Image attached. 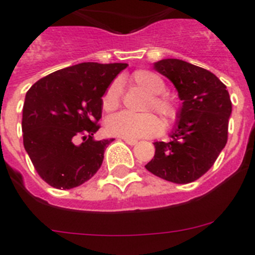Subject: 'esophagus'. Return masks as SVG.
Here are the masks:
<instances>
[{
	"label": "esophagus",
	"mask_w": 255,
	"mask_h": 255,
	"mask_svg": "<svg viewBox=\"0 0 255 255\" xmlns=\"http://www.w3.org/2000/svg\"><path fill=\"white\" fill-rule=\"evenodd\" d=\"M123 140L125 141V143H128L129 145H135V144L138 143V140L136 139H130V138H123Z\"/></svg>",
	"instance_id": "1"
}]
</instances>
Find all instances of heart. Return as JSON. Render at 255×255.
I'll list each match as a JSON object with an SVG mask.
<instances>
[{
    "mask_svg": "<svg viewBox=\"0 0 255 255\" xmlns=\"http://www.w3.org/2000/svg\"><path fill=\"white\" fill-rule=\"evenodd\" d=\"M131 83L136 88L148 94L145 110H153L161 115L166 121H172L177 115V106L171 98L163 96L166 84L161 76L149 70H138L131 75ZM121 101L120 84L112 83L102 97V107L105 111H115ZM106 130L108 134L120 138H145L153 136L162 131V123L152 114L131 115L121 112L111 116L106 121Z\"/></svg>",
    "mask_w": 255,
    "mask_h": 255,
    "instance_id": "b5f03b06",
    "label": "heart"
}]
</instances>
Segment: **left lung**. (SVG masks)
<instances>
[{"instance_id": "1", "label": "left lung", "mask_w": 255, "mask_h": 255, "mask_svg": "<svg viewBox=\"0 0 255 255\" xmlns=\"http://www.w3.org/2000/svg\"><path fill=\"white\" fill-rule=\"evenodd\" d=\"M154 70L170 79L182 106L170 141H155L149 172L175 184H189L213 166L227 143L233 105L226 85L203 67L164 58Z\"/></svg>"}]
</instances>
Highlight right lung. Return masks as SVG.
I'll return each mask as SVG.
<instances>
[{
    "mask_svg": "<svg viewBox=\"0 0 255 255\" xmlns=\"http://www.w3.org/2000/svg\"><path fill=\"white\" fill-rule=\"evenodd\" d=\"M128 64L83 62L39 79L26 92L22 140L35 171L56 189H73L100 170L107 145L96 140L102 97Z\"/></svg>",
    "mask_w": 255,
    "mask_h": 255,
    "instance_id": "add662e5",
    "label": "right lung"
}]
</instances>
